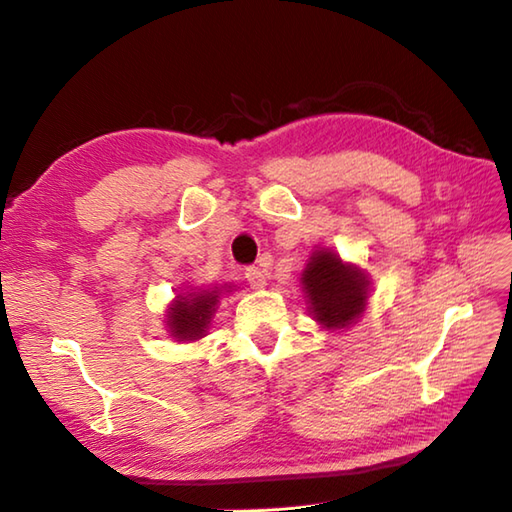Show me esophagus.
Segmentation results:
<instances>
[{"label":"esophagus","mask_w":512,"mask_h":512,"mask_svg":"<svg viewBox=\"0 0 512 512\" xmlns=\"http://www.w3.org/2000/svg\"><path fill=\"white\" fill-rule=\"evenodd\" d=\"M266 279H268V275H266L264 268H257V266L246 268V281H248V285H251L253 290L266 288Z\"/></svg>","instance_id":"34e87169"}]
</instances>
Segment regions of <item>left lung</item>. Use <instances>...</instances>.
I'll return each mask as SVG.
<instances>
[{
  "instance_id": "left-lung-1",
  "label": "left lung",
  "mask_w": 512,
  "mask_h": 512,
  "mask_svg": "<svg viewBox=\"0 0 512 512\" xmlns=\"http://www.w3.org/2000/svg\"><path fill=\"white\" fill-rule=\"evenodd\" d=\"M301 285L307 310L325 331H344L358 323L371 296L368 272L325 246L310 255Z\"/></svg>"
}]
</instances>
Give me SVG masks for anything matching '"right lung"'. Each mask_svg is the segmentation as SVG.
<instances>
[{"instance_id":"add662e5","label":"right lung","mask_w":512,"mask_h":512,"mask_svg":"<svg viewBox=\"0 0 512 512\" xmlns=\"http://www.w3.org/2000/svg\"><path fill=\"white\" fill-rule=\"evenodd\" d=\"M235 285H183L168 303L163 323L176 342H196L207 336L211 318L216 316L224 294H231Z\"/></svg>"}]
</instances>
